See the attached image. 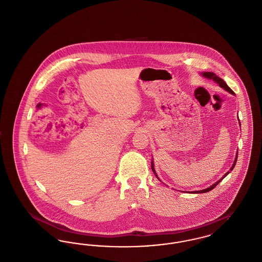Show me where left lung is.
<instances>
[{"instance_id": "obj_1", "label": "left lung", "mask_w": 262, "mask_h": 262, "mask_svg": "<svg viewBox=\"0 0 262 262\" xmlns=\"http://www.w3.org/2000/svg\"><path fill=\"white\" fill-rule=\"evenodd\" d=\"M200 75H202L204 78H207V79H212L214 82H216L217 84H219V86L221 88H223L224 90L226 91H228L229 93H231V94H234V92H233V90L231 89V88H229L227 84H226V82H225L224 80L222 79V78H220L218 75H215L214 73H210V72H203V73H201ZM238 122H239V120H238ZM239 125H241V123H238ZM237 153H236V158H235V161L233 163V166L231 167V169H230V171H228L226 174L219 180V181H217L216 183H214L212 186L210 187H207V188H204V189H201V190H194V191H189L190 193H204V192H208V191H210L211 189H213L214 187H216L223 179H224L225 177L227 176L228 174H230V172L234 169V167H235V165H236V163H237ZM151 169H152V171H153V173L155 174V177L159 180V181H161L160 179H159V177L157 176L156 174V172H155V169H154V163H153V159H152V161H151Z\"/></svg>"}]
</instances>
